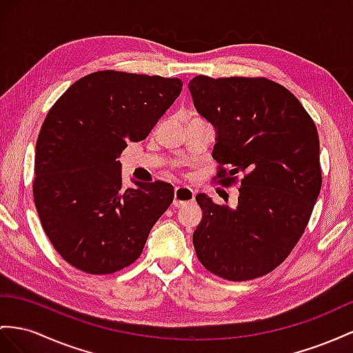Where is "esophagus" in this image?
<instances>
[{
  "label": "esophagus",
  "mask_w": 353,
  "mask_h": 353,
  "mask_svg": "<svg viewBox=\"0 0 353 353\" xmlns=\"http://www.w3.org/2000/svg\"><path fill=\"white\" fill-rule=\"evenodd\" d=\"M194 200H195V194L191 188H186V186L174 188V201H173L174 207H182L185 204L194 203Z\"/></svg>",
  "instance_id": "34e87169"
}]
</instances>
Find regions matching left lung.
I'll return each instance as SVG.
<instances>
[{
    "instance_id": "left-lung-1",
    "label": "left lung",
    "mask_w": 353,
    "mask_h": 353,
    "mask_svg": "<svg viewBox=\"0 0 353 353\" xmlns=\"http://www.w3.org/2000/svg\"><path fill=\"white\" fill-rule=\"evenodd\" d=\"M189 90L218 132L213 179L225 188L240 182L236 209L195 196L203 210L192 237L196 258L232 282L265 276L301 239L321 192L318 130L301 103L265 77L200 74Z\"/></svg>"
}]
</instances>
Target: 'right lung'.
I'll return each instance as SVG.
<instances>
[{
  "label": "right lung",
  "instance_id": "right-lung-1",
  "mask_svg": "<svg viewBox=\"0 0 353 353\" xmlns=\"http://www.w3.org/2000/svg\"><path fill=\"white\" fill-rule=\"evenodd\" d=\"M182 80L104 70L52 105L35 144L32 194L41 227L64 261L110 274L141 255L174 189L155 180L125 189L121 153L141 141L182 92Z\"/></svg>",
  "mask_w": 353,
  "mask_h": 353
}]
</instances>
